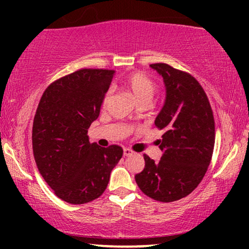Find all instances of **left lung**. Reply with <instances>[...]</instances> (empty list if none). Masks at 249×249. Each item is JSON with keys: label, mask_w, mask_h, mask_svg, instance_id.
I'll list each match as a JSON object with an SVG mask.
<instances>
[{"label": "left lung", "mask_w": 249, "mask_h": 249, "mask_svg": "<svg viewBox=\"0 0 249 249\" xmlns=\"http://www.w3.org/2000/svg\"><path fill=\"white\" fill-rule=\"evenodd\" d=\"M113 76V70H78L54 81L40 98L33 124L34 158L44 180L64 202L98 198L124 154L120 146L90 142L87 136Z\"/></svg>", "instance_id": "8db88e82"}]
</instances>
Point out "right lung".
Segmentation results:
<instances>
[{
  "label": "right lung",
  "mask_w": 249,
  "mask_h": 249,
  "mask_svg": "<svg viewBox=\"0 0 249 249\" xmlns=\"http://www.w3.org/2000/svg\"><path fill=\"white\" fill-rule=\"evenodd\" d=\"M166 79V96L155 125L160 161L145 155V168L135 176L142 193L163 203L189 195L205 176L212 159L215 129L205 91L193 77L168 66H151Z\"/></svg>",
  "instance_id": "1"
}]
</instances>
